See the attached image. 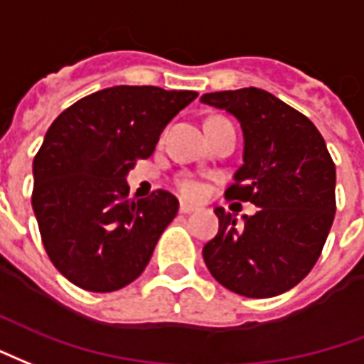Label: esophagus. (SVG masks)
Instances as JSON below:
<instances>
[{
  "mask_svg": "<svg viewBox=\"0 0 364 364\" xmlns=\"http://www.w3.org/2000/svg\"><path fill=\"white\" fill-rule=\"evenodd\" d=\"M198 205H192V203H186V201H182V203H180V211H182V213H193V211H198Z\"/></svg>",
  "mask_w": 364,
  "mask_h": 364,
  "instance_id": "esophagus-1",
  "label": "esophagus"
}]
</instances>
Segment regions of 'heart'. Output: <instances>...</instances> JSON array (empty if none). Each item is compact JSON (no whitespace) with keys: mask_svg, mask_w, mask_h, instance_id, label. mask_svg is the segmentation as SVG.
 <instances>
[{"mask_svg":"<svg viewBox=\"0 0 364 364\" xmlns=\"http://www.w3.org/2000/svg\"><path fill=\"white\" fill-rule=\"evenodd\" d=\"M180 192L188 196V198H200L201 193H203V184H201L200 180H193V178H186L180 180L178 182Z\"/></svg>","mask_w":364,"mask_h":364,"instance_id":"obj_1","label":"heart"}]
</instances>
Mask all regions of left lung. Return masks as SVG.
Instances as JSON below:
<instances>
[{
	"label": "left lung",
	"instance_id": "1",
	"mask_svg": "<svg viewBox=\"0 0 364 364\" xmlns=\"http://www.w3.org/2000/svg\"><path fill=\"white\" fill-rule=\"evenodd\" d=\"M201 102L235 116L242 129V164L225 196L259 208L240 225L215 208L219 232L203 246L205 266L242 296L285 293L314 267L336 215L326 141L304 114L256 87L208 92Z\"/></svg>",
	"mask_w": 364,
	"mask_h": 364
}]
</instances>
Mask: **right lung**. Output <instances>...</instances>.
I'll return each instance as SVG.
<instances>
[{"label":"right lung","instance_id":"right-lung-1","mask_svg":"<svg viewBox=\"0 0 364 364\" xmlns=\"http://www.w3.org/2000/svg\"><path fill=\"white\" fill-rule=\"evenodd\" d=\"M196 97L116 85L77 100L48 127L33 163V209L48 258L73 285L110 293L147 267L178 200L164 190L134 200L126 178Z\"/></svg>","mask_w":364,"mask_h":364}]
</instances>
